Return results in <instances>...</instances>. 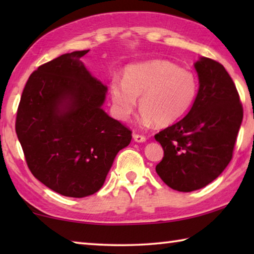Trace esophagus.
Instances as JSON below:
<instances>
[{
    "instance_id": "34e87169",
    "label": "esophagus",
    "mask_w": 254,
    "mask_h": 254,
    "mask_svg": "<svg viewBox=\"0 0 254 254\" xmlns=\"http://www.w3.org/2000/svg\"><path fill=\"white\" fill-rule=\"evenodd\" d=\"M133 140H134L135 142H145V141H147V137L140 134H133Z\"/></svg>"
}]
</instances>
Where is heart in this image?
Returning <instances> with one entry per match:
<instances>
[{"label": "heart", "mask_w": 254, "mask_h": 254, "mask_svg": "<svg viewBox=\"0 0 254 254\" xmlns=\"http://www.w3.org/2000/svg\"><path fill=\"white\" fill-rule=\"evenodd\" d=\"M197 78L192 72L180 69L168 60L128 66L123 83L113 80L110 86L111 98L117 117L127 121L139 100L142 111L141 122L150 126L168 127L177 122L194 104L197 95Z\"/></svg>", "instance_id": "b5f03b06"}]
</instances>
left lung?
<instances>
[{
  "instance_id": "left-lung-1",
  "label": "left lung",
  "mask_w": 254,
  "mask_h": 254,
  "mask_svg": "<svg viewBox=\"0 0 254 254\" xmlns=\"http://www.w3.org/2000/svg\"><path fill=\"white\" fill-rule=\"evenodd\" d=\"M199 87L186 117L154 135L163 149L156 167L167 186L192 191L207 186L229 165L243 120L239 93L220 63L199 57Z\"/></svg>"
}]
</instances>
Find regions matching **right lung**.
<instances>
[{
	"label": "right lung",
	"instance_id": "right-lung-1",
	"mask_svg": "<svg viewBox=\"0 0 254 254\" xmlns=\"http://www.w3.org/2000/svg\"><path fill=\"white\" fill-rule=\"evenodd\" d=\"M59 56L33 71L25 84L15 131L32 175L54 191L81 198L104 185L131 131L103 110L107 86L81 57Z\"/></svg>",
	"mask_w": 254,
	"mask_h": 254
}]
</instances>
